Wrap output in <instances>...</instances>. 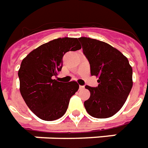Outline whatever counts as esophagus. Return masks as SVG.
I'll return each instance as SVG.
<instances>
[{
    "instance_id": "esophagus-1",
    "label": "esophagus",
    "mask_w": 148,
    "mask_h": 148,
    "mask_svg": "<svg viewBox=\"0 0 148 148\" xmlns=\"http://www.w3.org/2000/svg\"><path fill=\"white\" fill-rule=\"evenodd\" d=\"M84 88H85L84 86H79V89H80V90H83Z\"/></svg>"
}]
</instances>
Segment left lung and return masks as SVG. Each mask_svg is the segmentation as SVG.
<instances>
[{
	"label": "left lung",
	"mask_w": 148,
	"mask_h": 148,
	"mask_svg": "<svg viewBox=\"0 0 148 148\" xmlns=\"http://www.w3.org/2000/svg\"><path fill=\"white\" fill-rule=\"evenodd\" d=\"M90 64L91 75L98 86L90 87V97L84 102L87 112L95 118L112 116L123 107L132 87V68L120 51L107 42L88 37L78 38Z\"/></svg>",
	"instance_id": "obj_1"
}]
</instances>
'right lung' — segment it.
I'll list each match as a JSON object with an SVG mask.
<instances>
[{
  "mask_svg": "<svg viewBox=\"0 0 148 148\" xmlns=\"http://www.w3.org/2000/svg\"><path fill=\"white\" fill-rule=\"evenodd\" d=\"M82 48L77 38H58L38 47L22 60L18 71L20 91L27 107L38 117L51 121L62 117L79 85L53 79L62 67L66 52Z\"/></svg>",
  "mask_w": 148,
  "mask_h": 148,
  "instance_id": "obj_1",
  "label": "right lung"
}]
</instances>
